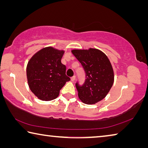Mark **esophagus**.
Returning a JSON list of instances; mask_svg holds the SVG:
<instances>
[{
	"label": "esophagus",
	"instance_id": "obj_1",
	"mask_svg": "<svg viewBox=\"0 0 148 148\" xmlns=\"http://www.w3.org/2000/svg\"><path fill=\"white\" fill-rule=\"evenodd\" d=\"M75 79H76V76H72V77H71V81H72V82H74Z\"/></svg>",
	"mask_w": 148,
	"mask_h": 148
}]
</instances>
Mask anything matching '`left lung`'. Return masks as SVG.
Wrapping results in <instances>:
<instances>
[{
  "label": "left lung",
  "instance_id": "obj_1",
  "mask_svg": "<svg viewBox=\"0 0 148 148\" xmlns=\"http://www.w3.org/2000/svg\"><path fill=\"white\" fill-rule=\"evenodd\" d=\"M72 53L86 74L84 84H76L79 100L88 105L98 103L106 97L114 83V71L109 58L96 48L74 49Z\"/></svg>",
  "mask_w": 148,
  "mask_h": 148
}]
</instances>
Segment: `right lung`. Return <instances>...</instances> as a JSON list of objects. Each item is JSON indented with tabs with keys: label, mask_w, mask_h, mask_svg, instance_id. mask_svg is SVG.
<instances>
[{
	"label": "right lung",
	"mask_w": 148,
	"mask_h": 148,
	"mask_svg": "<svg viewBox=\"0 0 148 148\" xmlns=\"http://www.w3.org/2000/svg\"><path fill=\"white\" fill-rule=\"evenodd\" d=\"M64 53L63 50L45 47L35 53L28 62V84L39 100H54L66 82L71 80L65 74V65L61 62Z\"/></svg>",
	"instance_id": "right-lung-1"
}]
</instances>
